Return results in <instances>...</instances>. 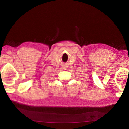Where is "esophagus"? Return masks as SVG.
I'll use <instances>...</instances> for the list:
<instances>
[{
  "label": "esophagus",
  "mask_w": 129,
  "mask_h": 129,
  "mask_svg": "<svg viewBox=\"0 0 129 129\" xmlns=\"http://www.w3.org/2000/svg\"><path fill=\"white\" fill-rule=\"evenodd\" d=\"M63 69H64V70H66V69H66V66H63Z\"/></svg>",
  "instance_id": "esophagus-1"
}]
</instances>
